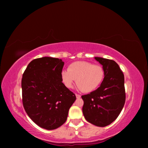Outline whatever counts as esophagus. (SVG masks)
I'll return each instance as SVG.
<instances>
[{"mask_svg":"<svg viewBox=\"0 0 148 148\" xmlns=\"http://www.w3.org/2000/svg\"><path fill=\"white\" fill-rule=\"evenodd\" d=\"M76 97L77 99H80L81 98V95H78V94H76Z\"/></svg>","mask_w":148,"mask_h":148,"instance_id":"34e87169","label":"esophagus"}]
</instances>
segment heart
I'll list each match as a JSON object with an SVG mask.
<instances>
[{"instance_id": "1", "label": "heart", "mask_w": 148, "mask_h": 148, "mask_svg": "<svg viewBox=\"0 0 148 148\" xmlns=\"http://www.w3.org/2000/svg\"><path fill=\"white\" fill-rule=\"evenodd\" d=\"M61 77L63 83L68 88H72L76 81L77 88L88 93L93 92L102 83L104 77V70L100 65L79 61L71 64L68 70L63 71Z\"/></svg>"}]
</instances>
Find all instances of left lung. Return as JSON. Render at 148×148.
<instances>
[{
	"mask_svg": "<svg viewBox=\"0 0 148 148\" xmlns=\"http://www.w3.org/2000/svg\"><path fill=\"white\" fill-rule=\"evenodd\" d=\"M95 59L102 65L104 77L97 90L81 96L83 113L86 120L103 127L118 118L125 102L124 75L117 63L101 57Z\"/></svg>",
	"mask_w": 148,
	"mask_h": 148,
	"instance_id": "1",
	"label": "left lung"
}]
</instances>
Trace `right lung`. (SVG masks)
<instances>
[{"mask_svg": "<svg viewBox=\"0 0 148 148\" xmlns=\"http://www.w3.org/2000/svg\"><path fill=\"white\" fill-rule=\"evenodd\" d=\"M62 59L42 57L28 65L21 80L24 109L39 127L54 130L67 120L69 110L76 99L62 83Z\"/></svg>", "mask_w": 148, "mask_h": 148, "instance_id": "1", "label": "right lung"}]
</instances>
